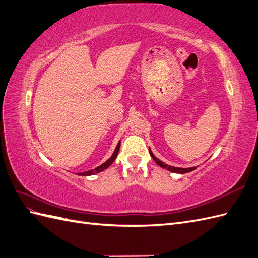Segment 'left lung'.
Listing matches in <instances>:
<instances>
[{"mask_svg": "<svg viewBox=\"0 0 258 258\" xmlns=\"http://www.w3.org/2000/svg\"><path fill=\"white\" fill-rule=\"evenodd\" d=\"M149 154H151L152 158H153L155 161H156V164H157V165H159L160 167H163V168H166L167 170H169V171H171V172H176V173H185V172H190V171H192V170H195V169H196V167H191V168H179V167L169 166V165L165 164L164 161H161L160 159H158L156 156H155V155L153 154V152L151 151V149H149Z\"/></svg>", "mask_w": 258, "mask_h": 258, "instance_id": "obj_1", "label": "left lung"}]
</instances>
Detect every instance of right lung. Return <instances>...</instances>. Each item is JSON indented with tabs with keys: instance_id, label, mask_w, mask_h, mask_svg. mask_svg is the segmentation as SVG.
Returning <instances> with one entry per match:
<instances>
[{
	"instance_id": "obj_1",
	"label": "right lung",
	"mask_w": 258,
	"mask_h": 258,
	"mask_svg": "<svg viewBox=\"0 0 258 258\" xmlns=\"http://www.w3.org/2000/svg\"><path fill=\"white\" fill-rule=\"evenodd\" d=\"M119 146H121V141H119V142L117 143V145H116V147H115V151L113 152L112 156H111L109 159H107L106 161H104L103 164L98 166L97 168L91 169V170H88V171H85V172H80V173H78V175H79V176H91V175H94V173L101 172V171L105 170L106 168H109V167L112 165L113 161H114V160L116 159V156H117L118 151H119Z\"/></svg>"
}]
</instances>
